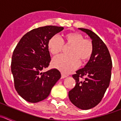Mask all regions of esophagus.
<instances>
[{
  "label": "esophagus",
  "mask_w": 121,
  "mask_h": 121,
  "mask_svg": "<svg viewBox=\"0 0 121 121\" xmlns=\"http://www.w3.org/2000/svg\"><path fill=\"white\" fill-rule=\"evenodd\" d=\"M67 76L65 75V74H64V73H61V79H64V78H67Z\"/></svg>",
  "instance_id": "1"
}]
</instances>
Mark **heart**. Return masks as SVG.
Returning a JSON list of instances; mask_svg holds the SVG:
<instances>
[{"label": "heart", "mask_w": 121, "mask_h": 121, "mask_svg": "<svg viewBox=\"0 0 121 121\" xmlns=\"http://www.w3.org/2000/svg\"><path fill=\"white\" fill-rule=\"evenodd\" d=\"M65 45L71 46L69 50L70 56L59 55L54 57L52 65L65 74L70 73L80 65V60L85 62L91 57L93 51L91 40L84 39L82 35L78 33H70L65 35L63 41L59 36H54L49 40L48 47L50 53L56 55L61 53Z\"/></svg>", "instance_id": "obj_1"}]
</instances>
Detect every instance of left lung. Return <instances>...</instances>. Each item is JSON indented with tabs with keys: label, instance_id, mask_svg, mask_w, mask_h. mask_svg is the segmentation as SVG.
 I'll list each match as a JSON object with an SVG mask.
<instances>
[{
	"label": "left lung",
	"instance_id": "obj_1",
	"mask_svg": "<svg viewBox=\"0 0 121 121\" xmlns=\"http://www.w3.org/2000/svg\"><path fill=\"white\" fill-rule=\"evenodd\" d=\"M79 29L92 39L93 51L84 68L72 75L76 80V85L68 92V96L76 107L82 110H88L101 101L108 87L112 61L106 45L96 34L88 29Z\"/></svg>",
	"mask_w": 121,
	"mask_h": 121
}]
</instances>
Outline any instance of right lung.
I'll use <instances>...</instances> for the list:
<instances>
[{"mask_svg":"<svg viewBox=\"0 0 121 121\" xmlns=\"http://www.w3.org/2000/svg\"><path fill=\"white\" fill-rule=\"evenodd\" d=\"M63 29L53 25L33 29L21 38L14 50L11 68L15 89L28 102L36 103L46 99L61 77L56 68L46 72L42 70L51 61L49 40Z\"/></svg>","mask_w":121,"mask_h":121,"instance_id":"add662e5","label":"right lung"}]
</instances>
